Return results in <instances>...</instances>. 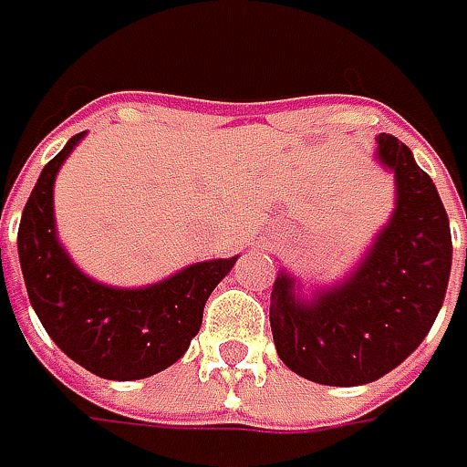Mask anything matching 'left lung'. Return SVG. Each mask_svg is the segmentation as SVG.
<instances>
[{"label": "left lung", "mask_w": 467, "mask_h": 467, "mask_svg": "<svg viewBox=\"0 0 467 467\" xmlns=\"http://www.w3.org/2000/svg\"><path fill=\"white\" fill-rule=\"evenodd\" d=\"M374 158L395 179V207L361 260L330 285L306 288L288 270L273 283L280 361L317 385H368L400 367L447 294L452 236L440 192L398 137L377 135Z\"/></svg>", "instance_id": "obj_1"}]
</instances>
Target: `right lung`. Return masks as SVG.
Returning <instances> with one entry per match:
<instances>
[{
	"label": "right lung",
	"mask_w": 467,
	"mask_h": 467,
	"mask_svg": "<svg viewBox=\"0 0 467 467\" xmlns=\"http://www.w3.org/2000/svg\"><path fill=\"white\" fill-rule=\"evenodd\" d=\"M85 132L75 135L41 171L27 197L17 254L27 298L44 330L82 368L132 382L176 364L200 332L202 309L236 257L194 262L169 278L119 288L85 275L67 254L54 218V182Z\"/></svg>",
	"instance_id": "obj_1"
}]
</instances>
